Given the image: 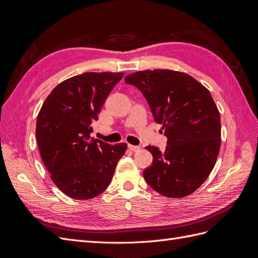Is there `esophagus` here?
Returning a JSON list of instances; mask_svg holds the SVG:
<instances>
[{"mask_svg":"<svg viewBox=\"0 0 258 258\" xmlns=\"http://www.w3.org/2000/svg\"><path fill=\"white\" fill-rule=\"evenodd\" d=\"M128 148H129V150H131V151H134V152H138V151H140V147H139V146L131 145V144H128Z\"/></svg>","mask_w":258,"mask_h":258,"instance_id":"esophagus-1","label":"esophagus"}]
</instances>
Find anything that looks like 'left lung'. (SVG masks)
I'll return each instance as SVG.
<instances>
[{"instance_id": "left-lung-1", "label": "left lung", "mask_w": 258, "mask_h": 258, "mask_svg": "<svg viewBox=\"0 0 258 258\" xmlns=\"http://www.w3.org/2000/svg\"><path fill=\"white\" fill-rule=\"evenodd\" d=\"M151 107L167 137L165 151L146 147L152 166L147 184L162 196H188L212 171L221 146V118L210 91L194 77L171 70H146L126 76Z\"/></svg>"}]
</instances>
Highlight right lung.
<instances>
[{
	"label": "right lung",
	"mask_w": 258,
	"mask_h": 258,
	"mask_svg": "<svg viewBox=\"0 0 258 258\" xmlns=\"http://www.w3.org/2000/svg\"><path fill=\"white\" fill-rule=\"evenodd\" d=\"M123 73H83L59 84L36 120L38 150L52 182L69 197L87 200L110 185L127 144L90 138L91 124Z\"/></svg>",
	"instance_id": "right-lung-1"
}]
</instances>
